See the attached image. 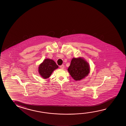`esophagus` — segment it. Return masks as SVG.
I'll use <instances>...</instances> for the list:
<instances>
[{
	"mask_svg": "<svg viewBox=\"0 0 126 126\" xmlns=\"http://www.w3.org/2000/svg\"><path fill=\"white\" fill-rule=\"evenodd\" d=\"M64 64H62V65H61L60 66V68H61V69H63L64 68Z\"/></svg>",
	"mask_w": 126,
	"mask_h": 126,
	"instance_id": "1",
	"label": "esophagus"
}]
</instances>
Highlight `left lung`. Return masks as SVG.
Masks as SVG:
<instances>
[{
    "label": "left lung",
    "mask_w": 126,
    "mask_h": 126,
    "mask_svg": "<svg viewBox=\"0 0 126 126\" xmlns=\"http://www.w3.org/2000/svg\"><path fill=\"white\" fill-rule=\"evenodd\" d=\"M68 70L75 80L79 81L85 78L89 74L90 66L83 58H73Z\"/></svg>",
    "instance_id": "8db88e82"
}]
</instances>
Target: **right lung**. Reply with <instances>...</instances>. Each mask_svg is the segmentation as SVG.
I'll use <instances>...</instances> for the list:
<instances>
[{"mask_svg": "<svg viewBox=\"0 0 126 126\" xmlns=\"http://www.w3.org/2000/svg\"><path fill=\"white\" fill-rule=\"evenodd\" d=\"M58 68V66L53 60L50 59H45L39 67V73L44 79H47L51 75L55 69Z\"/></svg>", "mask_w": 126, "mask_h": 126, "instance_id": "right-lung-1", "label": "right lung"}]
</instances>
